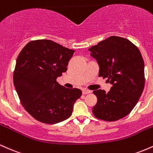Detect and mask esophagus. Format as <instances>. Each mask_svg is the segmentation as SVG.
<instances>
[{
  "label": "esophagus",
  "mask_w": 153,
  "mask_h": 153,
  "mask_svg": "<svg viewBox=\"0 0 153 153\" xmlns=\"http://www.w3.org/2000/svg\"><path fill=\"white\" fill-rule=\"evenodd\" d=\"M91 91L86 90V89H83V90H82V94H84V95L91 94Z\"/></svg>",
  "instance_id": "esophagus-1"
}]
</instances>
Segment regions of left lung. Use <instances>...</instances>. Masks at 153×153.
<instances>
[{
  "instance_id": "1",
  "label": "left lung",
  "mask_w": 153,
  "mask_h": 153,
  "mask_svg": "<svg viewBox=\"0 0 153 153\" xmlns=\"http://www.w3.org/2000/svg\"><path fill=\"white\" fill-rule=\"evenodd\" d=\"M91 56L99 66V76L108 78L110 91L96 90L93 108L96 118L114 122L134 108L145 86V64L139 49L130 41L112 36L91 47Z\"/></svg>"
}]
</instances>
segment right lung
Instances as JSON below:
<instances>
[{
  "label": "right lung",
  "mask_w": 153,
  "mask_h": 153,
  "mask_svg": "<svg viewBox=\"0 0 153 153\" xmlns=\"http://www.w3.org/2000/svg\"><path fill=\"white\" fill-rule=\"evenodd\" d=\"M75 51L49 39L29 42L16 59L13 84L22 106L35 119L56 124L71 117L81 96L78 88H67L56 79L67 71Z\"/></svg>",
  "instance_id": "1"
}]
</instances>
